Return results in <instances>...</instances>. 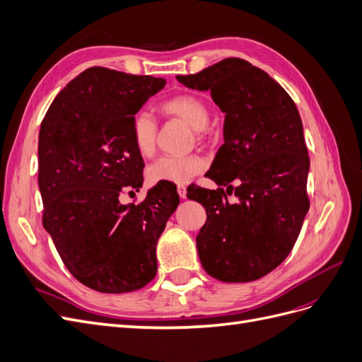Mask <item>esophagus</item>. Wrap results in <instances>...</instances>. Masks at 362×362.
Segmentation results:
<instances>
[{
	"label": "esophagus",
	"mask_w": 362,
	"mask_h": 362,
	"mask_svg": "<svg viewBox=\"0 0 362 362\" xmlns=\"http://www.w3.org/2000/svg\"><path fill=\"white\" fill-rule=\"evenodd\" d=\"M178 194L181 199L187 198V189H185V185H178Z\"/></svg>",
	"instance_id": "esophagus-1"
}]
</instances>
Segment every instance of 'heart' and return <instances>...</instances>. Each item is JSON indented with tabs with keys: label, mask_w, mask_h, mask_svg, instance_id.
<instances>
[{
	"label": "heart",
	"mask_w": 362,
	"mask_h": 362,
	"mask_svg": "<svg viewBox=\"0 0 362 362\" xmlns=\"http://www.w3.org/2000/svg\"><path fill=\"white\" fill-rule=\"evenodd\" d=\"M163 116L182 120L193 128L196 139H205V128L210 124V110L199 96L178 93L160 103ZM129 136L137 154L151 157L156 152L158 124L146 110H139L131 117ZM205 169V161L198 154L160 157L148 168V180L154 184H185Z\"/></svg>",
	"instance_id": "heart-1"
}]
</instances>
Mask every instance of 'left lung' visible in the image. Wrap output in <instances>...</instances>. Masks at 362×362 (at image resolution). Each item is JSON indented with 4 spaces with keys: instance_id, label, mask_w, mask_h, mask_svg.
Instances as JSON below:
<instances>
[{
    "instance_id": "obj_1",
    "label": "left lung",
    "mask_w": 362,
    "mask_h": 362,
    "mask_svg": "<svg viewBox=\"0 0 362 362\" xmlns=\"http://www.w3.org/2000/svg\"><path fill=\"white\" fill-rule=\"evenodd\" d=\"M177 80L210 90L225 113V144L206 172L221 187L187 189V198L206 211L196 237L201 264L222 282L257 281L288 257L310 210V157L298 107L279 83L243 59ZM223 187L238 203L227 202Z\"/></svg>"
}]
</instances>
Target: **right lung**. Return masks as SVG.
Listing matches in <instances>:
<instances>
[{
  "mask_svg": "<svg viewBox=\"0 0 362 362\" xmlns=\"http://www.w3.org/2000/svg\"><path fill=\"white\" fill-rule=\"evenodd\" d=\"M164 84L149 75L89 68L42 120V223L72 276L95 291H136L157 273L156 246L180 204L177 187L157 184L137 205H122L119 194L144 182L145 163L129 122Z\"/></svg>",
  "mask_w": 362,
  "mask_h": 362,
  "instance_id": "1",
  "label": "right lung"
}]
</instances>
